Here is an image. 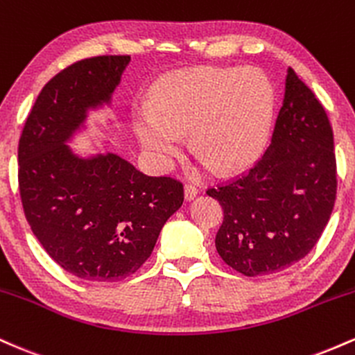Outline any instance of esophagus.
Returning <instances> with one entry per match:
<instances>
[{"label": "esophagus", "instance_id": "esophagus-1", "mask_svg": "<svg viewBox=\"0 0 355 355\" xmlns=\"http://www.w3.org/2000/svg\"><path fill=\"white\" fill-rule=\"evenodd\" d=\"M197 195H198V190L195 189V187H191V185L183 187V197H185L187 202H191L195 197H197Z\"/></svg>", "mask_w": 355, "mask_h": 355}]
</instances>
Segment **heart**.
<instances>
[{"label":"heart","mask_w":355,"mask_h":355,"mask_svg":"<svg viewBox=\"0 0 355 355\" xmlns=\"http://www.w3.org/2000/svg\"><path fill=\"white\" fill-rule=\"evenodd\" d=\"M270 80L252 68H190L158 81L148 100L132 105L133 132L146 157L168 168L185 133L202 166L232 173L250 166L266 150L274 120Z\"/></svg>","instance_id":"heart-1"}]
</instances>
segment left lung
Wrapping results in <instances>:
<instances>
[{
	"label": "left lung",
	"instance_id": "1",
	"mask_svg": "<svg viewBox=\"0 0 355 355\" xmlns=\"http://www.w3.org/2000/svg\"><path fill=\"white\" fill-rule=\"evenodd\" d=\"M336 153L320 101L292 68L270 146L250 172L207 193L223 223L215 247L247 277L280 272L312 250L336 202Z\"/></svg>",
	"mask_w": 355,
	"mask_h": 355
}]
</instances>
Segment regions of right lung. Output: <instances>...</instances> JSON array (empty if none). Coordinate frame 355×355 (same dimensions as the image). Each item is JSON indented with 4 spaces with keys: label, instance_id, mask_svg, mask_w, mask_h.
<instances>
[{
    "label": "right lung",
    "instance_id": "1",
    "mask_svg": "<svg viewBox=\"0 0 355 355\" xmlns=\"http://www.w3.org/2000/svg\"><path fill=\"white\" fill-rule=\"evenodd\" d=\"M130 60L95 56L53 76L19 138L18 180L28 223L60 267L92 282L135 274L183 203L180 182L145 175L113 152L80 155L70 146L89 130L92 113L113 107Z\"/></svg>",
    "mask_w": 355,
    "mask_h": 355
}]
</instances>
